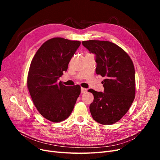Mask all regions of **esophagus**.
Returning a JSON list of instances; mask_svg holds the SVG:
<instances>
[{
    "mask_svg": "<svg viewBox=\"0 0 160 160\" xmlns=\"http://www.w3.org/2000/svg\"><path fill=\"white\" fill-rule=\"evenodd\" d=\"M86 91H87V89L81 88V93H86Z\"/></svg>",
    "mask_w": 160,
    "mask_h": 160,
    "instance_id": "obj_1",
    "label": "esophagus"
}]
</instances>
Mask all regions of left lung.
<instances>
[{"label":"left lung","mask_w":160,"mask_h":160,"mask_svg":"<svg viewBox=\"0 0 160 160\" xmlns=\"http://www.w3.org/2000/svg\"><path fill=\"white\" fill-rule=\"evenodd\" d=\"M82 45L95 55L96 73L106 79L104 92L92 89L94 100L89 106L91 114L97 122L109 125L127 113L135 98V69L130 56L110 41L89 40Z\"/></svg>","instance_id":"obj_1"}]
</instances>
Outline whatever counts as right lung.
<instances>
[{"label":"right lung","instance_id":"1","mask_svg":"<svg viewBox=\"0 0 160 160\" xmlns=\"http://www.w3.org/2000/svg\"><path fill=\"white\" fill-rule=\"evenodd\" d=\"M80 41L62 38L50 39L33 56L27 86L32 101L40 114L54 122L66 119L73 110L80 86H66L58 80L67 71Z\"/></svg>","mask_w":160,"mask_h":160}]
</instances>
